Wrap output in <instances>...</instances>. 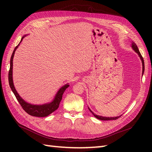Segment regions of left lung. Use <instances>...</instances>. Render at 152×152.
I'll return each mask as SVG.
<instances>
[{
	"label": "left lung",
	"mask_w": 152,
	"mask_h": 152,
	"mask_svg": "<svg viewBox=\"0 0 152 152\" xmlns=\"http://www.w3.org/2000/svg\"><path fill=\"white\" fill-rule=\"evenodd\" d=\"M132 48H133V50H134L135 51H136V52L138 54V56H139V57H140V59H141V60H142V74H143V73H144V62L143 57H142V55L140 54L139 50H138V47H137L136 44H134V42L132 43ZM89 111L92 113V114H93V115H94L96 118H97V119H100V120H104V121H106V120H113V119H118L119 117H120V116H117V117H113V118H112H112H109V117H108V118H107V117H102V116H100V115H97L95 114L94 113H93L89 108Z\"/></svg>",
	"instance_id": "left-lung-1"
}]
</instances>
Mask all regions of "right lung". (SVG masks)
<instances>
[{"mask_svg":"<svg viewBox=\"0 0 152 152\" xmlns=\"http://www.w3.org/2000/svg\"><path fill=\"white\" fill-rule=\"evenodd\" d=\"M25 37V36L22 37L21 42L22 41L23 39V38ZM19 44L15 48L10 59V70L8 72V81H9L10 87L12 91H13V93H14V95L15 96V97L17 99L19 104H20V105L21 106V107L25 112L27 113L28 114L33 116H36V117H46V116L50 115L54 111H56L58 108V107H59L60 102L61 101V99H62L63 94L64 93V91H65V89L67 88H69V85L66 84L65 86L62 87V88L59 90V91L57 92L56 97H55L53 101L49 103V104H43V105H34V104H31L29 103H27L25 102L23 99L21 98V96L19 95L18 92L16 91L14 86V83H13V79H12L13 58H14L15 51L16 49L18 48Z\"/></svg>","mask_w":152,"mask_h":152,"instance_id":"obj_1","label":"right lung"}]
</instances>
